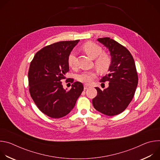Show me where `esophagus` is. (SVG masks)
<instances>
[{"instance_id":"obj_1","label":"esophagus","mask_w":160,"mask_h":160,"mask_svg":"<svg viewBox=\"0 0 160 160\" xmlns=\"http://www.w3.org/2000/svg\"><path fill=\"white\" fill-rule=\"evenodd\" d=\"M89 87H90V85H87V84H85V85H84V89H85V90L88 89Z\"/></svg>"}]
</instances>
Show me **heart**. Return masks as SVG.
Returning a JSON list of instances; mask_svg holds the SVG:
<instances>
[{
	"label": "heart",
	"mask_w": 160,
	"mask_h": 160,
	"mask_svg": "<svg viewBox=\"0 0 160 160\" xmlns=\"http://www.w3.org/2000/svg\"><path fill=\"white\" fill-rule=\"evenodd\" d=\"M84 51L91 58L95 59V66L97 69L102 72L107 71L111 64V58L106 53L102 52V49L96 43L88 42L83 45ZM68 64L72 68H75L77 64L76 53L74 51L70 52L68 56ZM96 77L93 72H83L78 76V79L85 83H90Z\"/></svg>",
	"instance_id": "b5f03b06"
}]
</instances>
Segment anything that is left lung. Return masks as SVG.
Listing matches in <instances>:
<instances>
[{
  "label": "left lung",
  "instance_id": "1",
  "mask_svg": "<svg viewBox=\"0 0 160 160\" xmlns=\"http://www.w3.org/2000/svg\"><path fill=\"white\" fill-rule=\"evenodd\" d=\"M98 40L106 47L111 57L109 73L100 82H109L103 90L96 87L97 96L92 99L94 108L104 115L114 116L122 112L130 103L138 84L134 59L129 51L109 37Z\"/></svg>",
  "mask_w": 160,
  "mask_h": 160
}]
</instances>
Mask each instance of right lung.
<instances>
[{"instance_id": "add662e5", "label": "right lung", "mask_w": 160, "mask_h": 160, "mask_svg": "<svg viewBox=\"0 0 160 160\" xmlns=\"http://www.w3.org/2000/svg\"><path fill=\"white\" fill-rule=\"evenodd\" d=\"M79 40L61 41L45 46L38 51L28 71L29 92L38 108L52 118H62L74 108L83 90L81 82H73L70 90L64 89L61 80L69 71L68 56Z\"/></svg>"}]
</instances>
